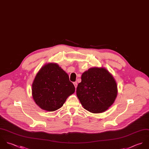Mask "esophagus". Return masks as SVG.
<instances>
[{
    "label": "esophagus",
    "instance_id": "34e87169",
    "mask_svg": "<svg viewBox=\"0 0 149 149\" xmlns=\"http://www.w3.org/2000/svg\"><path fill=\"white\" fill-rule=\"evenodd\" d=\"M74 86H75V88L76 89L77 87V82H74Z\"/></svg>",
    "mask_w": 149,
    "mask_h": 149
}]
</instances>
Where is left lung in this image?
Listing matches in <instances>:
<instances>
[{
	"mask_svg": "<svg viewBox=\"0 0 149 149\" xmlns=\"http://www.w3.org/2000/svg\"><path fill=\"white\" fill-rule=\"evenodd\" d=\"M77 95L82 105L93 113L104 112L113 104L118 85L113 75L104 67H91L81 76Z\"/></svg>",
	"mask_w": 149,
	"mask_h": 149,
	"instance_id": "obj_1",
	"label": "left lung"
}]
</instances>
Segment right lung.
<instances>
[{
  "label": "right lung",
  "instance_id": "obj_1",
  "mask_svg": "<svg viewBox=\"0 0 149 149\" xmlns=\"http://www.w3.org/2000/svg\"><path fill=\"white\" fill-rule=\"evenodd\" d=\"M75 92L68 75L55 63L44 65L32 84V97L42 109L52 112L60 108L67 98Z\"/></svg>",
  "mask_w": 149,
  "mask_h": 149
}]
</instances>
